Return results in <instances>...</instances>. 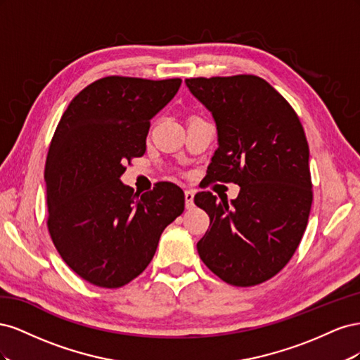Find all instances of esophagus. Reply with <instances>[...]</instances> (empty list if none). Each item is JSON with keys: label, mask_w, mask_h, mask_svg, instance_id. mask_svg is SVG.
<instances>
[{"label": "esophagus", "mask_w": 360, "mask_h": 360, "mask_svg": "<svg viewBox=\"0 0 360 360\" xmlns=\"http://www.w3.org/2000/svg\"><path fill=\"white\" fill-rule=\"evenodd\" d=\"M184 205L186 209H193V192L192 191H184Z\"/></svg>", "instance_id": "34e87169"}]
</instances>
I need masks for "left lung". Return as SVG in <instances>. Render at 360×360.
<instances>
[{"label":"left lung","instance_id":"8db88e82","mask_svg":"<svg viewBox=\"0 0 360 360\" xmlns=\"http://www.w3.org/2000/svg\"><path fill=\"white\" fill-rule=\"evenodd\" d=\"M186 85L217 127L209 183L240 186L231 204L210 192L195 195L210 216L197 243L200 258L226 284L258 285L287 266L308 225L312 181L303 126L259 76H200Z\"/></svg>","mask_w":360,"mask_h":360}]
</instances>
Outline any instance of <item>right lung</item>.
<instances>
[{"label": "right lung", "mask_w": 360, "mask_h": 360, "mask_svg": "<svg viewBox=\"0 0 360 360\" xmlns=\"http://www.w3.org/2000/svg\"><path fill=\"white\" fill-rule=\"evenodd\" d=\"M181 79L106 76L64 111L46 167L48 231L76 275L102 288L129 284L153 259L162 231L184 210V193L159 181L138 193L120 176L146 153L150 120Z\"/></svg>", "instance_id": "1"}]
</instances>
